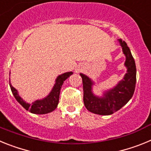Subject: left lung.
<instances>
[{"label": "left lung", "instance_id": "1", "mask_svg": "<svg viewBox=\"0 0 151 151\" xmlns=\"http://www.w3.org/2000/svg\"><path fill=\"white\" fill-rule=\"evenodd\" d=\"M125 56V66L127 73L113 88L106 91L103 97L94 95L92 92L94 82L87 76L80 73L83 82V101L88 111L98 115H110L120 110L129 101L134 94L136 83V66L127 44L119 39Z\"/></svg>", "mask_w": 151, "mask_h": 151}]
</instances>
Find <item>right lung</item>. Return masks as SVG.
Returning <instances> with one entry per match:
<instances>
[{"label":"right lung","mask_w":151,"mask_h":151,"mask_svg":"<svg viewBox=\"0 0 151 151\" xmlns=\"http://www.w3.org/2000/svg\"><path fill=\"white\" fill-rule=\"evenodd\" d=\"M73 73V72H68V73L60 75L56 79L55 84H54L51 91L50 92V94L43 99L37 100L32 104H28L26 101H24L21 98L20 96L19 95L17 89L13 88L11 84L10 83V89H11L12 93H13V96L15 97L16 100L26 110H29V112H31L32 113H35V114H46V113L54 111L57 108L58 103H59L60 93V89L63 84L64 81L69 78Z\"/></svg>","instance_id":"1"}]
</instances>
